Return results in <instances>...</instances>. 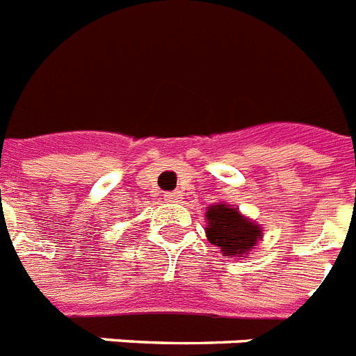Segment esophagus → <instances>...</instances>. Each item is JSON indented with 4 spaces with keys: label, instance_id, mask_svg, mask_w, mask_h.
<instances>
[{
    "label": "esophagus",
    "instance_id": "1",
    "mask_svg": "<svg viewBox=\"0 0 356 356\" xmlns=\"http://www.w3.org/2000/svg\"><path fill=\"white\" fill-rule=\"evenodd\" d=\"M164 201H168V203H177V201H181V192H166L164 193Z\"/></svg>",
    "mask_w": 356,
    "mask_h": 356
}]
</instances>
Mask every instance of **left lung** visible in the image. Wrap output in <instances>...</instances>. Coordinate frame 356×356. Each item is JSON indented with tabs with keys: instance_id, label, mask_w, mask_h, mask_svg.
<instances>
[{
	"instance_id": "obj_1",
	"label": "left lung",
	"mask_w": 356,
	"mask_h": 356,
	"mask_svg": "<svg viewBox=\"0 0 356 356\" xmlns=\"http://www.w3.org/2000/svg\"><path fill=\"white\" fill-rule=\"evenodd\" d=\"M207 219V238L210 243L218 245L221 252L234 258L247 256L261 236V230L256 225L247 221L236 208L227 204L208 207Z\"/></svg>"
}]
</instances>
